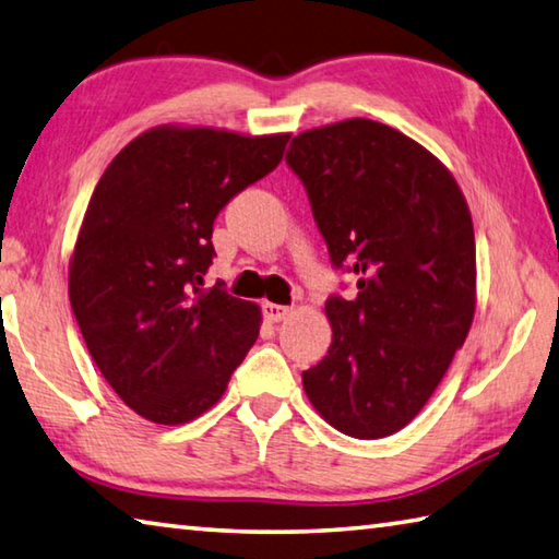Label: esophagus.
Returning <instances> with one entry per match:
<instances>
[{"label":"esophagus","instance_id":"34e87169","mask_svg":"<svg viewBox=\"0 0 559 559\" xmlns=\"http://www.w3.org/2000/svg\"><path fill=\"white\" fill-rule=\"evenodd\" d=\"M293 308H286V306H278V302H263V318H266L269 322H281L290 318Z\"/></svg>","mask_w":559,"mask_h":559}]
</instances>
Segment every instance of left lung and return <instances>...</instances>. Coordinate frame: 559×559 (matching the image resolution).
<instances>
[{
	"instance_id": "1",
	"label": "left lung",
	"mask_w": 559,
	"mask_h": 559,
	"mask_svg": "<svg viewBox=\"0 0 559 559\" xmlns=\"http://www.w3.org/2000/svg\"><path fill=\"white\" fill-rule=\"evenodd\" d=\"M357 298L324 302L332 344L302 371L324 420L357 440L403 430L438 389L476 310L469 205L418 141L373 119L308 129L286 154Z\"/></svg>"
}]
</instances>
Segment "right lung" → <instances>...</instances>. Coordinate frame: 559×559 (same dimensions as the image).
Listing matches in <instances>:
<instances>
[{
	"label": "right lung",
	"mask_w": 559,
	"mask_h": 559,
	"mask_svg": "<svg viewBox=\"0 0 559 559\" xmlns=\"http://www.w3.org/2000/svg\"><path fill=\"white\" fill-rule=\"evenodd\" d=\"M288 139L160 124L131 139L99 178L70 257L68 296L90 357L141 418H200L257 342V302L205 288L212 225L281 164Z\"/></svg>",
	"instance_id": "obj_1"
}]
</instances>
